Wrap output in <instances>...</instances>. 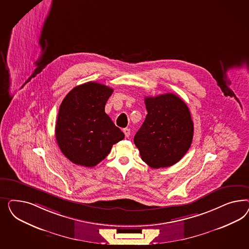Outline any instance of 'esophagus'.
Listing matches in <instances>:
<instances>
[{
  "label": "esophagus",
  "mask_w": 249,
  "mask_h": 249,
  "mask_svg": "<svg viewBox=\"0 0 249 249\" xmlns=\"http://www.w3.org/2000/svg\"><path fill=\"white\" fill-rule=\"evenodd\" d=\"M123 132H124L126 138H128L129 135H130V129H129V128H123Z\"/></svg>",
  "instance_id": "obj_1"
}]
</instances>
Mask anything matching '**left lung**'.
Listing matches in <instances>:
<instances>
[{
	"label": "left lung",
	"mask_w": 249,
	"mask_h": 249,
	"mask_svg": "<svg viewBox=\"0 0 249 249\" xmlns=\"http://www.w3.org/2000/svg\"><path fill=\"white\" fill-rule=\"evenodd\" d=\"M147 116L134 137L141 157L151 168H165L181 160L193 142L194 122L188 107L173 93L146 97Z\"/></svg>",
	"instance_id": "1"
}]
</instances>
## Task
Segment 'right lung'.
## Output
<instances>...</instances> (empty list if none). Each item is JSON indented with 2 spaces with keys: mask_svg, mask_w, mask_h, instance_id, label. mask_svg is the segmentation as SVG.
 <instances>
[{
  "mask_svg": "<svg viewBox=\"0 0 249 249\" xmlns=\"http://www.w3.org/2000/svg\"><path fill=\"white\" fill-rule=\"evenodd\" d=\"M113 89L97 82L74 88L61 103L55 139L61 151L77 165L94 167L124 139L121 128L105 112Z\"/></svg>",
  "mask_w": 249,
  "mask_h": 249,
  "instance_id": "1",
  "label": "right lung"
}]
</instances>
